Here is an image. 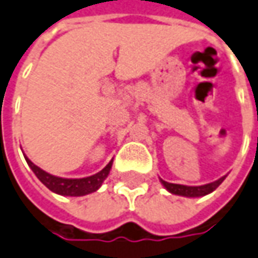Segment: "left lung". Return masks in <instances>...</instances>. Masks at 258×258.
<instances>
[{
	"label": "left lung",
	"mask_w": 258,
	"mask_h": 258,
	"mask_svg": "<svg viewBox=\"0 0 258 258\" xmlns=\"http://www.w3.org/2000/svg\"><path fill=\"white\" fill-rule=\"evenodd\" d=\"M226 176H222L220 179L215 180L212 183H206V185H201V186H186V185H178V183H169L165 180L161 179L162 185L165 186L171 194L179 196H186V198H198V196H205L213 192L215 189L225 180Z\"/></svg>",
	"instance_id": "8db88e82"
}]
</instances>
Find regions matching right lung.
Returning a JSON list of instances; mask_svg holds the SVG:
<instances>
[{
    "mask_svg": "<svg viewBox=\"0 0 258 258\" xmlns=\"http://www.w3.org/2000/svg\"><path fill=\"white\" fill-rule=\"evenodd\" d=\"M25 159L28 165L31 166L33 173L38 176V179L41 180L46 188L50 189L52 192H55L57 195L63 196H83L87 195V194H92V192H96L101 186V183L107 178V175L110 173V169H111V165H113V161H110L96 175L82 178V179H66V178H59V176L45 172L39 166H36L33 162H31V159H28L26 157Z\"/></svg>",
    "mask_w": 258,
    "mask_h": 258,
    "instance_id": "right-lung-1",
    "label": "right lung"
}]
</instances>
